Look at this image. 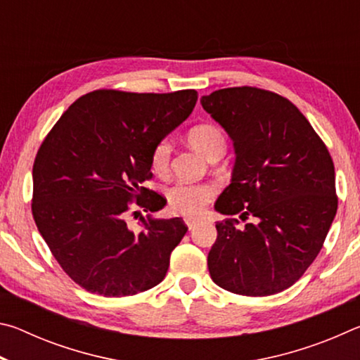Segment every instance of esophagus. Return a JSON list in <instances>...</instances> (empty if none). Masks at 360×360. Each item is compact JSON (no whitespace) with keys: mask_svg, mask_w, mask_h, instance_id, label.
Returning a JSON list of instances; mask_svg holds the SVG:
<instances>
[{"mask_svg":"<svg viewBox=\"0 0 360 360\" xmlns=\"http://www.w3.org/2000/svg\"><path fill=\"white\" fill-rule=\"evenodd\" d=\"M184 222H186V225L188 227V230H192V229L195 227V225L198 224L197 219H192V217H186V219H184Z\"/></svg>","mask_w":360,"mask_h":360,"instance_id":"1","label":"esophagus"}]
</instances>
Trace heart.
<instances>
[{
    "mask_svg": "<svg viewBox=\"0 0 360 360\" xmlns=\"http://www.w3.org/2000/svg\"><path fill=\"white\" fill-rule=\"evenodd\" d=\"M187 141L192 148L206 158L224 154L227 148L224 133L212 124L193 125L187 131ZM169 144L165 139L158 141L150 150V168L157 174L167 173L169 165ZM214 197V187L211 184H192V182H176L167 191L168 205L172 211L184 216H197Z\"/></svg>",
    "mask_w": 360,
    "mask_h": 360,
    "instance_id": "b5f03b06",
    "label": "heart"
}]
</instances>
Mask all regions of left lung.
I'll use <instances>...</instances> for the list:
<instances>
[{"label": "left lung", "mask_w": 360, "mask_h": 360, "mask_svg": "<svg viewBox=\"0 0 360 360\" xmlns=\"http://www.w3.org/2000/svg\"><path fill=\"white\" fill-rule=\"evenodd\" d=\"M202 106L235 148L231 182L214 208L255 217L216 224L211 279L238 295H273L302 278L318 257L337 214L335 168L318 133L295 105L257 87L221 89Z\"/></svg>", "instance_id": "1"}]
</instances>
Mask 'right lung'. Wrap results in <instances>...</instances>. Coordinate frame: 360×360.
I'll list each match as a JSON object with an SVG mask.
<instances>
[{"label": "right lung", "instance_id": "right-lung-1", "mask_svg": "<svg viewBox=\"0 0 360 360\" xmlns=\"http://www.w3.org/2000/svg\"><path fill=\"white\" fill-rule=\"evenodd\" d=\"M197 98L195 90H95L72 103L42 141L33 165L36 227L85 290L135 295L165 278L184 221L140 216L142 230L135 231L126 219L131 206H165L162 195L143 187L152 178L150 150L191 115Z\"/></svg>", "mask_w": 360, "mask_h": 360}]
</instances>
